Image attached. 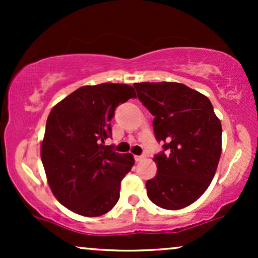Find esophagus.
<instances>
[{"label":"esophagus","instance_id":"obj_1","mask_svg":"<svg viewBox=\"0 0 258 258\" xmlns=\"http://www.w3.org/2000/svg\"><path fill=\"white\" fill-rule=\"evenodd\" d=\"M144 159V155H136L135 156V160H136V161H142V160H143Z\"/></svg>","mask_w":258,"mask_h":258}]
</instances>
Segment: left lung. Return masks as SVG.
Listing matches in <instances>:
<instances>
[{"mask_svg": "<svg viewBox=\"0 0 258 258\" xmlns=\"http://www.w3.org/2000/svg\"><path fill=\"white\" fill-rule=\"evenodd\" d=\"M133 87L154 115L155 138L162 150L154 161L158 173L147 182L155 205L179 210L205 193L222 152V125L207 97L177 82H141Z\"/></svg>", "mask_w": 258, "mask_h": 258, "instance_id": "obj_1", "label": "left lung"}]
</instances>
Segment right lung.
Masks as SVG:
<instances>
[{"mask_svg":"<svg viewBox=\"0 0 258 258\" xmlns=\"http://www.w3.org/2000/svg\"><path fill=\"white\" fill-rule=\"evenodd\" d=\"M135 97L128 85L84 86L49 112L41 160L52 193L75 214L102 216L119 200L121 180L135 159L103 143L111 137L116 106Z\"/></svg>","mask_w":258,"mask_h":258,"instance_id":"1","label":"right lung"}]
</instances>
